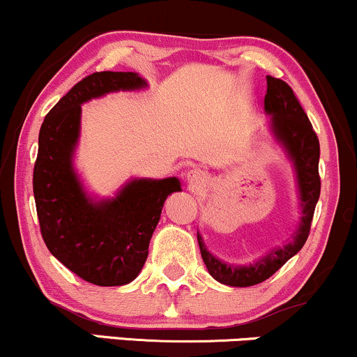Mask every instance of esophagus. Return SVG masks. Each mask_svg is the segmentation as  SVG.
Listing matches in <instances>:
<instances>
[{
	"label": "esophagus",
	"instance_id": "1",
	"mask_svg": "<svg viewBox=\"0 0 357 357\" xmlns=\"http://www.w3.org/2000/svg\"><path fill=\"white\" fill-rule=\"evenodd\" d=\"M206 182V174H204L202 170H199V168H192V170L187 172V183H189L192 189H199V187H202Z\"/></svg>",
	"mask_w": 357,
	"mask_h": 357
}]
</instances>
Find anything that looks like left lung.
Returning a JSON list of instances; mask_svg holds the SVG:
<instances>
[{"instance_id":"left-lung-1","label":"left lung","mask_w":357,"mask_h":357,"mask_svg":"<svg viewBox=\"0 0 357 357\" xmlns=\"http://www.w3.org/2000/svg\"><path fill=\"white\" fill-rule=\"evenodd\" d=\"M265 113L270 116L271 135L283 148L287 158L294 165L295 180H297L300 221L291 238L283 246L270 250L265 256L250 265H232L222 259L215 258L207 250L202 236L197 231V241L206 263L207 271L214 280L227 287H251L265 282L275 271H278L291 256H295L305 244L310 232L312 218L320 195V177H319V157L320 146L319 138L314 128L308 121L305 111L300 106L294 91L283 82L266 75V96Z\"/></svg>"}]
</instances>
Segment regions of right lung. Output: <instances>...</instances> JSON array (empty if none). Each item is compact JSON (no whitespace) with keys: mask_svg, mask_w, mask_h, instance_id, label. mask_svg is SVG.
<instances>
[{"mask_svg":"<svg viewBox=\"0 0 357 357\" xmlns=\"http://www.w3.org/2000/svg\"><path fill=\"white\" fill-rule=\"evenodd\" d=\"M145 87L136 72H94L52 107L40 128L33 195L42 238L63 266L99 287L126 285L139 275L163 204L182 190L177 177L131 178L114 197L98 199L74 167L82 104Z\"/></svg>","mask_w":357,"mask_h":357,"instance_id":"1","label":"right lung"}]
</instances>
